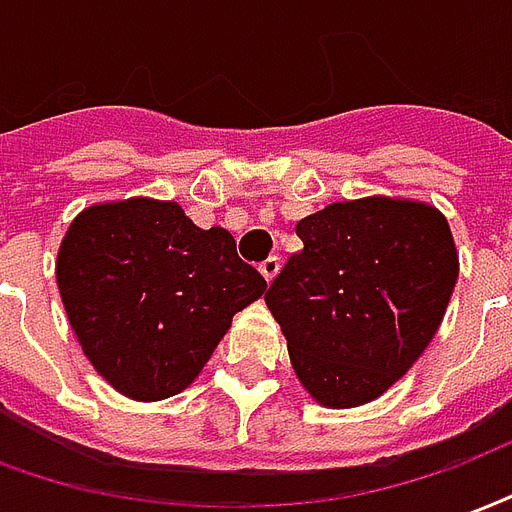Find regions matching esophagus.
Segmentation results:
<instances>
[{
  "label": "esophagus",
  "mask_w": 512,
  "mask_h": 512,
  "mask_svg": "<svg viewBox=\"0 0 512 512\" xmlns=\"http://www.w3.org/2000/svg\"><path fill=\"white\" fill-rule=\"evenodd\" d=\"M279 268H282V260H279L276 255H271L268 260L260 263V274L266 276V282H274V276L279 274Z\"/></svg>",
  "instance_id": "esophagus-1"
}]
</instances>
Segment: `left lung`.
Listing matches in <instances>:
<instances>
[{
  "label": "left lung",
  "instance_id": "obj_1",
  "mask_svg": "<svg viewBox=\"0 0 512 512\" xmlns=\"http://www.w3.org/2000/svg\"><path fill=\"white\" fill-rule=\"evenodd\" d=\"M266 293L309 396L361 407L410 372L458 279L448 219L420 200L361 198L309 214Z\"/></svg>",
  "mask_w": 512,
  "mask_h": 512
}]
</instances>
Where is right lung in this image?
<instances>
[{
	"instance_id": "obj_1",
	"label": "right lung",
	"mask_w": 512,
	"mask_h": 512,
	"mask_svg": "<svg viewBox=\"0 0 512 512\" xmlns=\"http://www.w3.org/2000/svg\"><path fill=\"white\" fill-rule=\"evenodd\" d=\"M56 282L83 355L135 401L192 385L233 314L266 293L225 227L200 230L179 203L151 198L83 208Z\"/></svg>"
}]
</instances>
